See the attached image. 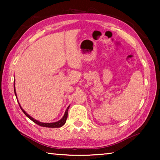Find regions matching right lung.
<instances>
[{"mask_svg": "<svg viewBox=\"0 0 160 160\" xmlns=\"http://www.w3.org/2000/svg\"><path fill=\"white\" fill-rule=\"evenodd\" d=\"M14 91H15V94L16 96V98H17V100L18 102V104H19V106H20V109H22V111L24 112V113L28 116V117L30 119V120H32L33 122H34L35 123H37V125H39L40 126H43V127H47V128H60V127L63 126L65 123H66V119H67V117H68V109L70 106H68L67 107V109L66 110V112H65V113L63 117H62L61 119H60V120L56 121V122H53V123H43V122H41V121H39L36 120V119H34V118H32V116H29L28 113H27L25 110H24L22 108L21 105L20 104V103H19V101L18 99V97H17V94H16V91H15V82H14Z\"/></svg>", "mask_w": 160, "mask_h": 160, "instance_id": "right-lung-1", "label": "right lung"}]
</instances>
